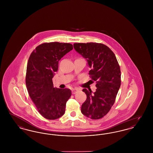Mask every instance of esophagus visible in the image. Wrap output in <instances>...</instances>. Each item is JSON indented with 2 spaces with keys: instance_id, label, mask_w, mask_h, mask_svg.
<instances>
[{
  "instance_id": "obj_1",
  "label": "esophagus",
  "mask_w": 153,
  "mask_h": 153,
  "mask_svg": "<svg viewBox=\"0 0 153 153\" xmlns=\"http://www.w3.org/2000/svg\"><path fill=\"white\" fill-rule=\"evenodd\" d=\"M78 91H79V89L78 88H74L72 90V94H76Z\"/></svg>"
}]
</instances>
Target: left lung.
I'll return each instance as SVG.
<instances>
[{
	"label": "left lung",
	"instance_id": "8db88e82",
	"mask_svg": "<svg viewBox=\"0 0 153 153\" xmlns=\"http://www.w3.org/2000/svg\"><path fill=\"white\" fill-rule=\"evenodd\" d=\"M74 49L87 60L91 69L89 77L96 81V91L83 89L87 99L82 104L81 112L92 119H99L107 115L115 102L121 84V72L114 52L100 43L73 44Z\"/></svg>",
	"mask_w": 153,
	"mask_h": 153
}]
</instances>
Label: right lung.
Listing matches in <instances>:
<instances>
[{
	"label": "right lung",
	"instance_id": "obj_1",
	"mask_svg": "<svg viewBox=\"0 0 153 153\" xmlns=\"http://www.w3.org/2000/svg\"><path fill=\"white\" fill-rule=\"evenodd\" d=\"M73 48L69 43L45 42L36 46L30 56L26 87L39 113L47 119L55 120L62 117L72 95L68 88L54 87L52 79L58 71V61Z\"/></svg>",
	"mask_w": 153,
	"mask_h": 153
}]
</instances>
